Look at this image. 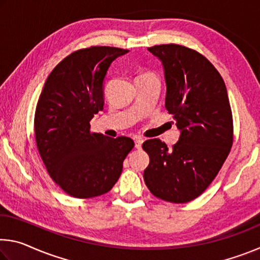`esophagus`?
Segmentation results:
<instances>
[{
    "label": "esophagus",
    "instance_id": "esophagus-1",
    "mask_svg": "<svg viewBox=\"0 0 260 260\" xmlns=\"http://www.w3.org/2000/svg\"><path fill=\"white\" fill-rule=\"evenodd\" d=\"M142 143H143V139L140 138V136H138V138H135V148L136 149H141V147H142Z\"/></svg>",
    "mask_w": 260,
    "mask_h": 260
}]
</instances>
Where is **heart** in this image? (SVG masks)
<instances>
[{
	"instance_id": "b5f03b06",
	"label": "heart",
	"mask_w": 260,
	"mask_h": 260,
	"mask_svg": "<svg viewBox=\"0 0 260 260\" xmlns=\"http://www.w3.org/2000/svg\"><path fill=\"white\" fill-rule=\"evenodd\" d=\"M142 78H157L155 74L153 73H150V72H147V73H144V74H142V76L141 77H139L138 79H142Z\"/></svg>"
}]
</instances>
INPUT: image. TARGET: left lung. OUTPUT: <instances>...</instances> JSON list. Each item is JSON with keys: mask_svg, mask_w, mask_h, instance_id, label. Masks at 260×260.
Masks as SVG:
<instances>
[{"mask_svg": "<svg viewBox=\"0 0 260 260\" xmlns=\"http://www.w3.org/2000/svg\"><path fill=\"white\" fill-rule=\"evenodd\" d=\"M148 50L164 67L165 108L173 114L181 134L171 150L159 139L142 144L150 158L143 179L153 196L171 203H187L210 186L233 146L226 85L199 51L174 43Z\"/></svg>", "mask_w": 260, "mask_h": 260, "instance_id": "left-lung-1", "label": "left lung"}]
</instances>
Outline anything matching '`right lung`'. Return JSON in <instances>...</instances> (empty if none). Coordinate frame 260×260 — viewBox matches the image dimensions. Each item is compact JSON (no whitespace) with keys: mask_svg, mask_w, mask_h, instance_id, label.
I'll return each instance as SVG.
<instances>
[{"mask_svg":"<svg viewBox=\"0 0 260 260\" xmlns=\"http://www.w3.org/2000/svg\"><path fill=\"white\" fill-rule=\"evenodd\" d=\"M127 51L107 46L73 51L48 76L39 98L34 116L39 153L56 184L76 199L111 190L134 148L131 138L91 133L89 124L103 110L110 64Z\"/></svg>","mask_w":260,"mask_h":260,"instance_id":"add662e5","label":"right lung"}]
</instances>
